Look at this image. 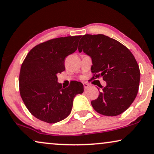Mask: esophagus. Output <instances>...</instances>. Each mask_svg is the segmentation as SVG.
<instances>
[{
    "mask_svg": "<svg viewBox=\"0 0 154 154\" xmlns=\"http://www.w3.org/2000/svg\"><path fill=\"white\" fill-rule=\"evenodd\" d=\"M83 85H84V87H85V89H87V88L89 87V84H87V82H85V83H83Z\"/></svg>",
    "mask_w": 154,
    "mask_h": 154,
    "instance_id": "1",
    "label": "esophagus"
}]
</instances>
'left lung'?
<instances>
[{
	"instance_id": "8db88e82",
	"label": "left lung",
	"mask_w": 154,
	"mask_h": 154,
	"mask_svg": "<svg viewBox=\"0 0 154 154\" xmlns=\"http://www.w3.org/2000/svg\"><path fill=\"white\" fill-rule=\"evenodd\" d=\"M79 43L92 59V78L102 77L106 87L95 100L92 107L98 113L116 116L130 107L138 93L140 70L132 52L123 44L103 34H85Z\"/></svg>"
}]
</instances>
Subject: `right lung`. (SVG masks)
I'll use <instances>...</instances> for the list:
<instances>
[{
	"mask_svg": "<svg viewBox=\"0 0 154 154\" xmlns=\"http://www.w3.org/2000/svg\"><path fill=\"white\" fill-rule=\"evenodd\" d=\"M81 36L48 40L31 49L22 63L19 77L20 94L24 105L38 120L56 123L71 112L73 99L82 94L83 85L72 81L62 87L57 74L65 69V58L77 48Z\"/></svg>",
	"mask_w": 154,
	"mask_h": 154,
	"instance_id": "add662e5",
	"label": "right lung"
}]
</instances>
